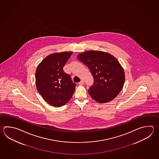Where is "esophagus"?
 Masks as SVG:
<instances>
[{
    "label": "esophagus",
    "instance_id": "obj_1",
    "mask_svg": "<svg viewBox=\"0 0 159 159\" xmlns=\"http://www.w3.org/2000/svg\"><path fill=\"white\" fill-rule=\"evenodd\" d=\"M79 84L80 85L84 84V81H83V80H81V81H80L79 83Z\"/></svg>",
    "mask_w": 159,
    "mask_h": 159
}]
</instances>
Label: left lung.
<instances>
[{"instance_id":"obj_1","label":"left lung","mask_w":159,"mask_h":159,"mask_svg":"<svg viewBox=\"0 0 159 159\" xmlns=\"http://www.w3.org/2000/svg\"><path fill=\"white\" fill-rule=\"evenodd\" d=\"M87 66L94 79L88 92L99 103L113 100L122 90L125 76L123 67L114 56L106 52L89 50L77 56Z\"/></svg>"}]
</instances>
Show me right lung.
I'll return each mask as SVG.
<instances>
[{"label":"right lung","mask_w":159,"mask_h":159,"mask_svg":"<svg viewBox=\"0 0 159 159\" xmlns=\"http://www.w3.org/2000/svg\"><path fill=\"white\" fill-rule=\"evenodd\" d=\"M72 54L71 52L52 54L43 59L36 69L37 89L52 107L65 105L74 94L76 84L63 70Z\"/></svg>","instance_id":"1"}]
</instances>
